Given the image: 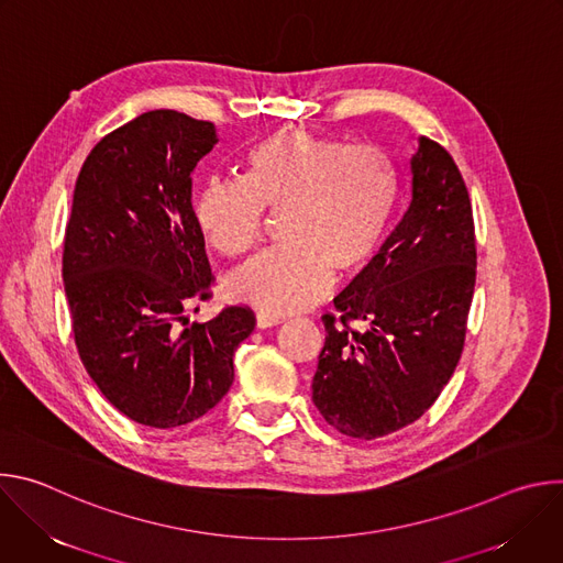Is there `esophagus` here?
<instances>
[{
    "instance_id": "1",
    "label": "esophagus",
    "mask_w": 563,
    "mask_h": 563,
    "mask_svg": "<svg viewBox=\"0 0 563 563\" xmlns=\"http://www.w3.org/2000/svg\"><path fill=\"white\" fill-rule=\"evenodd\" d=\"M254 320H256V328H258V330H267V328H274V325L280 323L278 316L267 313V311H256Z\"/></svg>"
}]
</instances>
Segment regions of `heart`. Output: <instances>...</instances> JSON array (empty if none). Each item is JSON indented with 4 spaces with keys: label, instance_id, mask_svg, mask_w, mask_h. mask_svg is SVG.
<instances>
[{
    "label": "heart",
    "instance_id": "b5f03b06",
    "mask_svg": "<svg viewBox=\"0 0 563 563\" xmlns=\"http://www.w3.org/2000/svg\"><path fill=\"white\" fill-rule=\"evenodd\" d=\"M396 198V167L378 146L283 126L245 153L240 180H205L191 211L218 254L240 258L256 247L265 209H280L283 243L227 283L233 300L278 316L316 305L334 272H361L383 245Z\"/></svg>",
    "mask_w": 563,
    "mask_h": 563
}]
</instances>
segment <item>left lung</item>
<instances>
[{"label":"left lung","mask_w":563,"mask_h":563,"mask_svg":"<svg viewBox=\"0 0 563 563\" xmlns=\"http://www.w3.org/2000/svg\"><path fill=\"white\" fill-rule=\"evenodd\" d=\"M412 202L367 267L323 313L311 380L323 419L378 439L421 419L459 365L476 280L472 205L452 155L421 137ZM361 322L363 331L353 328Z\"/></svg>","instance_id":"left-lung-1"}]
</instances>
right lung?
<instances>
[{"instance_id":"1","label":"right lung","mask_w":563,"mask_h":563,"mask_svg":"<svg viewBox=\"0 0 563 563\" xmlns=\"http://www.w3.org/2000/svg\"><path fill=\"white\" fill-rule=\"evenodd\" d=\"M216 142V126L187 113L137 115L87 155L66 222L62 276L77 354L115 410L157 430L220 404L233 352L256 325L245 305L207 323L185 316L211 298L191 174Z\"/></svg>"}]
</instances>
